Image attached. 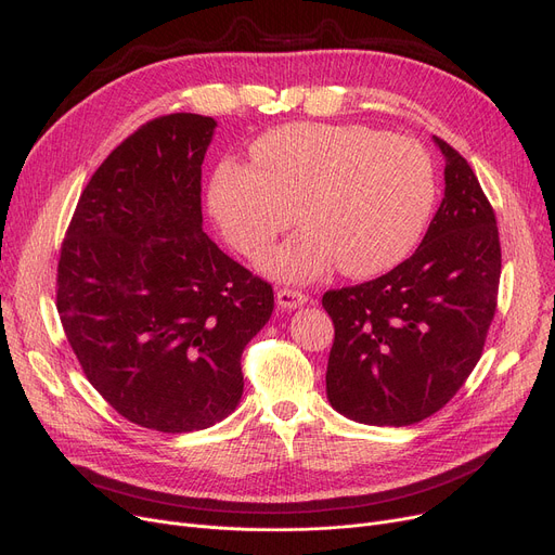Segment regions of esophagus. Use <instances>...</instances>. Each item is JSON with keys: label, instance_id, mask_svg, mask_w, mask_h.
Masks as SVG:
<instances>
[{"label": "esophagus", "instance_id": "obj_1", "mask_svg": "<svg viewBox=\"0 0 555 555\" xmlns=\"http://www.w3.org/2000/svg\"><path fill=\"white\" fill-rule=\"evenodd\" d=\"M276 301L285 310H295L308 301V295L301 293V289H297V287H281L276 293Z\"/></svg>", "mask_w": 555, "mask_h": 555}]
</instances>
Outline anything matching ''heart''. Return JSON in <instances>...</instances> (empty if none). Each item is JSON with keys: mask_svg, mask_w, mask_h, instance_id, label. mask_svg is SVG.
Wrapping results in <instances>:
<instances>
[{"mask_svg": "<svg viewBox=\"0 0 555 555\" xmlns=\"http://www.w3.org/2000/svg\"><path fill=\"white\" fill-rule=\"evenodd\" d=\"M251 164L222 159L209 204L227 241L249 260L283 231L304 227L266 260L287 281L371 276L402 260L421 238L436 199L423 145L360 124H293L260 134Z\"/></svg>", "mask_w": 555, "mask_h": 555, "instance_id": "obj_1", "label": "heart"}]
</instances>
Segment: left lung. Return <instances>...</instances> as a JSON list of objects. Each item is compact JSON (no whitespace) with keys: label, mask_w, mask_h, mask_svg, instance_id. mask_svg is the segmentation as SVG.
Wrapping results in <instances>:
<instances>
[{"label":"left lung","mask_w":555,"mask_h":555,"mask_svg":"<svg viewBox=\"0 0 555 555\" xmlns=\"http://www.w3.org/2000/svg\"><path fill=\"white\" fill-rule=\"evenodd\" d=\"M446 193L421 247L373 281L328 289L335 324L326 393L366 425H414L454 398L498 310L502 245L477 175L439 137Z\"/></svg>","instance_id":"8db88e82"}]
</instances>
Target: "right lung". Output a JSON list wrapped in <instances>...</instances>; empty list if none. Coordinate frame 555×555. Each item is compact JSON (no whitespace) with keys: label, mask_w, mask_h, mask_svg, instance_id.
<instances>
[{"label":"right lung","mask_w":555,"mask_h":555,"mask_svg":"<svg viewBox=\"0 0 555 555\" xmlns=\"http://www.w3.org/2000/svg\"><path fill=\"white\" fill-rule=\"evenodd\" d=\"M216 121L164 114L126 137L80 193L57 258L55 308L90 385L164 434L211 427L243 396V351L274 289L202 231Z\"/></svg>","instance_id":"1"}]
</instances>
